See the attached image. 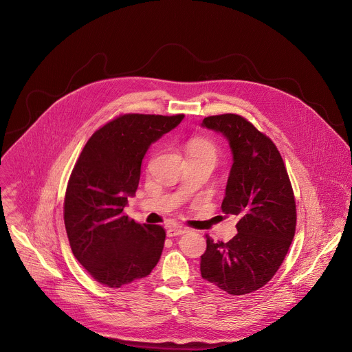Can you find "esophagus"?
Here are the masks:
<instances>
[{
    "label": "esophagus",
    "instance_id": "1",
    "mask_svg": "<svg viewBox=\"0 0 352 352\" xmlns=\"http://www.w3.org/2000/svg\"><path fill=\"white\" fill-rule=\"evenodd\" d=\"M187 232L186 228H180V226H172L166 230V234L168 237H176V236H180V234H184Z\"/></svg>",
    "mask_w": 352,
    "mask_h": 352
}]
</instances>
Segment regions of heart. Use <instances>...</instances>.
<instances>
[{"label":"heart","mask_w":352,"mask_h":352,"mask_svg":"<svg viewBox=\"0 0 352 352\" xmlns=\"http://www.w3.org/2000/svg\"><path fill=\"white\" fill-rule=\"evenodd\" d=\"M187 154H188V158L206 160L215 165L219 151L217 146L212 142H209V140L192 138L187 146Z\"/></svg>","instance_id":"b5f03b06"}]
</instances>
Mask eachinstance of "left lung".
<instances>
[{"label": "left lung", "instance_id": "8db88e82", "mask_svg": "<svg viewBox=\"0 0 352 352\" xmlns=\"http://www.w3.org/2000/svg\"><path fill=\"white\" fill-rule=\"evenodd\" d=\"M202 127L229 142L233 165L222 212L236 215L228 243L206 236L201 276L232 296L252 293L274 276L296 233V199L285 162L272 140L240 115L208 116Z\"/></svg>", "mask_w": 352, "mask_h": 352}]
</instances>
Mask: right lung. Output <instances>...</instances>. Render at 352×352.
Returning a JSON list of instances; mask_svg holds the SVG:
<instances>
[{"label": "right lung", "mask_w": 352, "mask_h": 352, "mask_svg": "<svg viewBox=\"0 0 352 352\" xmlns=\"http://www.w3.org/2000/svg\"><path fill=\"white\" fill-rule=\"evenodd\" d=\"M184 115H122L98 129L70 175L63 221L70 248L101 285L116 289L148 276L158 263L165 230L123 214L138 187L150 146Z\"/></svg>", "instance_id": "add662e5"}]
</instances>
